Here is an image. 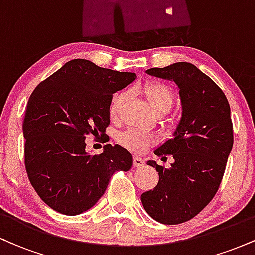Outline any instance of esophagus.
Instances as JSON below:
<instances>
[{
  "mask_svg": "<svg viewBox=\"0 0 255 255\" xmlns=\"http://www.w3.org/2000/svg\"><path fill=\"white\" fill-rule=\"evenodd\" d=\"M133 164H134V166H135V168H142V166H144V164H145V162H144V159H142V158L134 157Z\"/></svg>",
  "mask_w": 255,
  "mask_h": 255,
  "instance_id": "34e87169",
  "label": "esophagus"
}]
</instances>
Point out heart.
Segmentation results:
<instances>
[{"instance_id":"1","label":"heart","mask_w":255,"mask_h":255,"mask_svg":"<svg viewBox=\"0 0 255 255\" xmlns=\"http://www.w3.org/2000/svg\"><path fill=\"white\" fill-rule=\"evenodd\" d=\"M139 91L142 93L146 102L157 115L158 114L164 115V114L169 113L174 105L175 93L168 85L158 83V81H150V83L142 85ZM125 98L126 95L124 92H118L111 97L109 113L113 118L118 115L120 108L125 102ZM119 142L131 152L141 153L153 142V136L150 134L142 133V131L128 129L120 134Z\"/></svg>"}]
</instances>
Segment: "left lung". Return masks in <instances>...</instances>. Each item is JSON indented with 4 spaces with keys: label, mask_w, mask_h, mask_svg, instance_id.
<instances>
[{
    "label": "left lung",
    "mask_w": 255,
    "mask_h": 255,
    "mask_svg": "<svg viewBox=\"0 0 255 255\" xmlns=\"http://www.w3.org/2000/svg\"><path fill=\"white\" fill-rule=\"evenodd\" d=\"M146 73L177 85L182 113L171 139L154 150L162 159L170 154L174 163L164 168L148 160L159 181L142 193L141 203L154 221L180 224L195 217L218 191L234 142L230 107L223 91L194 64L176 62Z\"/></svg>",
    "instance_id": "8db88e82"
}]
</instances>
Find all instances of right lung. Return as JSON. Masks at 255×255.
<instances>
[{"label":"right lung","instance_id":"right-lung-1","mask_svg":"<svg viewBox=\"0 0 255 255\" xmlns=\"http://www.w3.org/2000/svg\"><path fill=\"white\" fill-rule=\"evenodd\" d=\"M136 79L75 58L40 83L25 111V166L32 187L55 211L80 215L104 194L114 172L133 165L130 152L105 145L101 154L85 151L87 135L104 136L113 93Z\"/></svg>","mask_w":255,"mask_h":255}]
</instances>
